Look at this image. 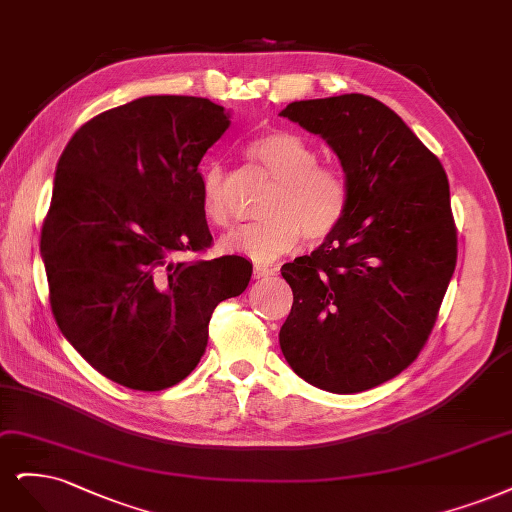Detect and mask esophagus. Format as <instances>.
<instances>
[{
	"label": "esophagus",
	"mask_w": 512,
	"mask_h": 512,
	"mask_svg": "<svg viewBox=\"0 0 512 512\" xmlns=\"http://www.w3.org/2000/svg\"><path fill=\"white\" fill-rule=\"evenodd\" d=\"M253 274H255V278H268V276H274V274H276V268L261 266V263H255Z\"/></svg>",
	"instance_id": "esophagus-1"
}]
</instances>
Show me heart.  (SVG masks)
Here are the masks:
<instances>
[{"mask_svg":"<svg viewBox=\"0 0 512 512\" xmlns=\"http://www.w3.org/2000/svg\"><path fill=\"white\" fill-rule=\"evenodd\" d=\"M246 151L278 185L266 204L268 219L223 236V251L272 261L298 246L302 236L317 242L336 232L349 208V185L336 168L319 163L315 146L278 129L257 136ZM202 208L206 219L219 227L232 219L227 178L219 166L204 170Z\"/></svg>","mask_w":512,"mask_h":512,"instance_id":"obj_1","label":"heart"}]
</instances>
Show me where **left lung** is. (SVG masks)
I'll return each mask as SVG.
<instances>
[{
  "label": "left lung",
  "mask_w": 512,
  "mask_h": 512,
  "mask_svg": "<svg viewBox=\"0 0 512 512\" xmlns=\"http://www.w3.org/2000/svg\"><path fill=\"white\" fill-rule=\"evenodd\" d=\"M280 117L321 136L349 185L336 232L280 268L293 291L280 351L310 385L366 391L408 368L436 323L457 261L449 180L370 95L293 102Z\"/></svg>",
  "instance_id": "1"
}]
</instances>
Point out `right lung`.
<instances>
[{
  "instance_id": "add662e5",
  "label": "right lung",
  "mask_w": 512,
  "mask_h": 512,
  "mask_svg": "<svg viewBox=\"0 0 512 512\" xmlns=\"http://www.w3.org/2000/svg\"><path fill=\"white\" fill-rule=\"evenodd\" d=\"M229 123L204 97L146 95L97 114L59 157L40 240L51 308L74 349L123 387L187 378L214 308L249 285L244 257L183 259L212 242L197 168Z\"/></svg>"
}]
</instances>
